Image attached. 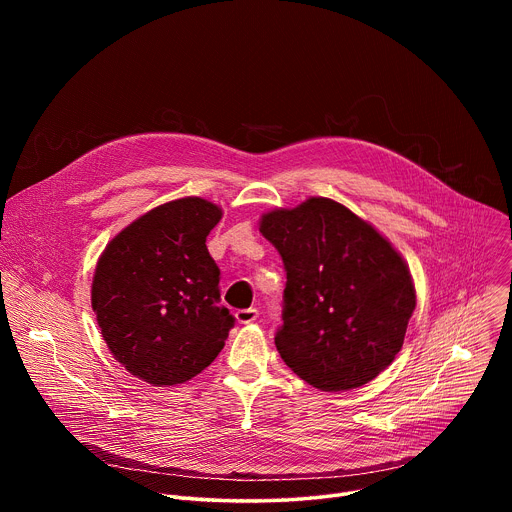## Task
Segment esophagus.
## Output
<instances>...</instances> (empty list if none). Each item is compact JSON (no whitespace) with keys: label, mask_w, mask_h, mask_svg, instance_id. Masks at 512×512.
<instances>
[{"label":"esophagus","mask_w":512,"mask_h":512,"mask_svg":"<svg viewBox=\"0 0 512 512\" xmlns=\"http://www.w3.org/2000/svg\"><path fill=\"white\" fill-rule=\"evenodd\" d=\"M235 318H237V322H239V324H251V322H255V320L259 318V310H257V308L239 310V312L235 314Z\"/></svg>","instance_id":"esophagus-1"}]
</instances>
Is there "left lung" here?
Returning <instances> with one entry per match:
<instances>
[{
  "mask_svg": "<svg viewBox=\"0 0 512 512\" xmlns=\"http://www.w3.org/2000/svg\"><path fill=\"white\" fill-rule=\"evenodd\" d=\"M285 267L275 346L287 367L328 393L367 385L395 360L415 310L403 257L367 221L330 198L261 216Z\"/></svg>",
  "mask_w": 512,
  "mask_h": 512,
  "instance_id": "obj_1",
  "label": "left lung"
}]
</instances>
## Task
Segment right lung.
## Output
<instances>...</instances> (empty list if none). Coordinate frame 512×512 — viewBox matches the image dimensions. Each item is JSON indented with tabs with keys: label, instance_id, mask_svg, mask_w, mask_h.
Listing matches in <instances>:
<instances>
[{
	"label": "right lung",
	"instance_id": "1",
	"mask_svg": "<svg viewBox=\"0 0 512 512\" xmlns=\"http://www.w3.org/2000/svg\"><path fill=\"white\" fill-rule=\"evenodd\" d=\"M216 204L186 196L125 227L97 261L91 304L103 340L133 377L172 387L202 373L223 350L235 318L221 302V269L206 237Z\"/></svg>",
	"mask_w": 512,
	"mask_h": 512
}]
</instances>
